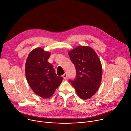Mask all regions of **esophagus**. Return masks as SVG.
I'll return each mask as SVG.
<instances>
[{
    "label": "esophagus",
    "instance_id": "obj_1",
    "mask_svg": "<svg viewBox=\"0 0 131 131\" xmlns=\"http://www.w3.org/2000/svg\"><path fill=\"white\" fill-rule=\"evenodd\" d=\"M62 77H63V78L64 79H67V74L66 73H65L64 74H63V76H62Z\"/></svg>",
    "mask_w": 131,
    "mask_h": 131
}]
</instances>
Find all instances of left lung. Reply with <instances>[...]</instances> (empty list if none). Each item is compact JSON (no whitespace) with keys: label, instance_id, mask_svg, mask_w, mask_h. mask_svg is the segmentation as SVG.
<instances>
[{"label":"left lung","instance_id":"8db88e82","mask_svg":"<svg viewBox=\"0 0 131 131\" xmlns=\"http://www.w3.org/2000/svg\"><path fill=\"white\" fill-rule=\"evenodd\" d=\"M75 66L77 76L69 80L81 99L86 100L94 95L102 79L101 61L94 49L90 47L79 46L68 53Z\"/></svg>","mask_w":131,"mask_h":131}]
</instances>
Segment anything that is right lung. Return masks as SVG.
<instances>
[{
	"instance_id": "right-lung-1",
	"label": "right lung",
	"mask_w": 131,
	"mask_h": 131,
	"mask_svg": "<svg viewBox=\"0 0 131 131\" xmlns=\"http://www.w3.org/2000/svg\"><path fill=\"white\" fill-rule=\"evenodd\" d=\"M51 53L40 47L36 48L27 58L25 72L27 82L32 91L38 96L51 97L63 78L57 76L53 66L47 61Z\"/></svg>"
}]
</instances>
